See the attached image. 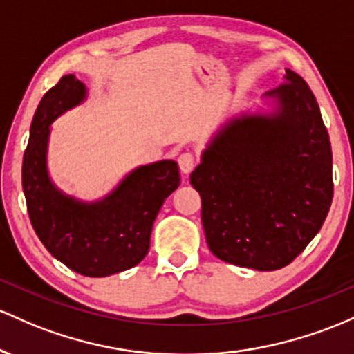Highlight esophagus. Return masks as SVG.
I'll list each match as a JSON object with an SVG mask.
<instances>
[{"instance_id":"1","label":"esophagus","mask_w":354,"mask_h":354,"mask_svg":"<svg viewBox=\"0 0 354 354\" xmlns=\"http://www.w3.org/2000/svg\"><path fill=\"white\" fill-rule=\"evenodd\" d=\"M177 160H178V167H180L182 174H190L197 164L196 156H194L192 152H182Z\"/></svg>"}]
</instances>
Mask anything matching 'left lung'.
<instances>
[{"instance_id": "obj_1", "label": "left lung", "mask_w": 354, "mask_h": 354, "mask_svg": "<svg viewBox=\"0 0 354 354\" xmlns=\"http://www.w3.org/2000/svg\"><path fill=\"white\" fill-rule=\"evenodd\" d=\"M264 98L268 113L221 127L190 184L202 198V225L224 263L276 271L319 232L333 201V153L315 95L299 75Z\"/></svg>"}]
</instances>
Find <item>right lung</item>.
Returning a JSON list of instances; mask_svg holds the SVG:
<instances>
[{
	"instance_id": "right-lung-1",
	"label": "right lung",
	"mask_w": 354,
	"mask_h": 354,
	"mask_svg": "<svg viewBox=\"0 0 354 354\" xmlns=\"http://www.w3.org/2000/svg\"><path fill=\"white\" fill-rule=\"evenodd\" d=\"M85 97L86 86L75 75L62 77L43 95L23 157V192L31 225L51 256L82 276L105 277L133 268L147 256L153 221L180 185V174L174 160L137 167L95 202H82L55 187L46 167L50 125Z\"/></svg>"
}]
</instances>
